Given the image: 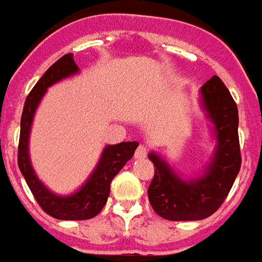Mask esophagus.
Wrapping results in <instances>:
<instances>
[{"instance_id":"obj_1","label":"esophagus","mask_w":262,"mask_h":262,"mask_svg":"<svg viewBox=\"0 0 262 262\" xmlns=\"http://www.w3.org/2000/svg\"><path fill=\"white\" fill-rule=\"evenodd\" d=\"M148 155V148L145 145H138L135 151V158H145Z\"/></svg>"}]
</instances>
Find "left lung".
<instances>
[{
    "label": "left lung",
    "instance_id": "8db88e82",
    "mask_svg": "<svg viewBox=\"0 0 262 262\" xmlns=\"http://www.w3.org/2000/svg\"><path fill=\"white\" fill-rule=\"evenodd\" d=\"M202 101L217 137L216 152L205 175L182 181L162 158L148 155L155 166L148 199L157 214L172 222L211 216L223 205L241 166L237 104L220 77L213 76L203 84Z\"/></svg>",
    "mask_w": 262,
    "mask_h": 262
}]
</instances>
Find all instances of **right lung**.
Here are the masks:
<instances>
[{"label": "right lung", "mask_w": 262, "mask_h": 262, "mask_svg": "<svg viewBox=\"0 0 262 262\" xmlns=\"http://www.w3.org/2000/svg\"><path fill=\"white\" fill-rule=\"evenodd\" d=\"M76 72H79V68L75 63L73 53H68L53 63L28 94L21 117L18 166L32 192L33 198L42 207V210L59 220H87L97 216L103 210L107 198L110 194L111 181L121 170L122 166L127 164V161L133 158L138 146V142L135 141L105 146L97 168L89 178L86 185L75 194H70L66 198L56 196L43 186V183L39 181L33 172L28 154V140H29L33 114L40 98L46 93V89L68 76L75 75Z\"/></svg>", "instance_id": "right-lung-1"}]
</instances>
